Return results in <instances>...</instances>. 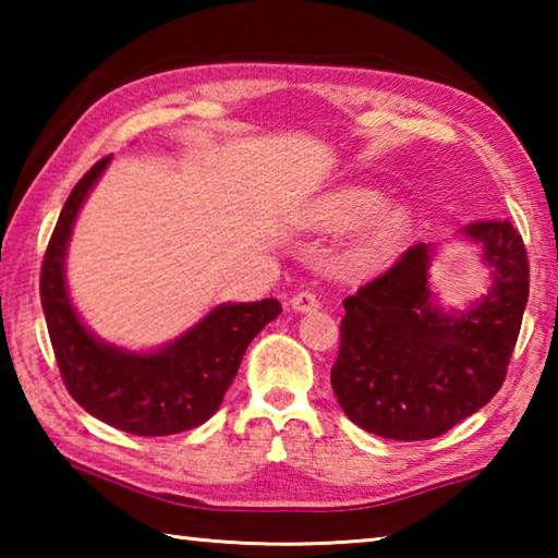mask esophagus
I'll use <instances>...</instances> for the list:
<instances>
[{
    "label": "esophagus",
    "mask_w": 558,
    "mask_h": 558,
    "mask_svg": "<svg viewBox=\"0 0 558 558\" xmlns=\"http://www.w3.org/2000/svg\"><path fill=\"white\" fill-rule=\"evenodd\" d=\"M290 307L295 310V313H300V315H307V313H315V310L319 307V300H317L315 292L302 290V292H298L295 298L290 300Z\"/></svg>",
    "instance_id": "esophagus-1"
}]
</instances>
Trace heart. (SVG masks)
I'll return each instance as SVG.
<instances>
[{
    "mask_svg": "<svg viewBox=\"0 0 558 558\" xmlns=\"http://www.w3.org/2000/svg\"><path fill=\"white\" fill-rule=\"evenodd\" d=\"M386 204L381 189L366 184L337 186L310 204L305 223L313 231L344 233L362 229L349 245L347 266L372 276L399 258L413 229L409 206Z\"/></svg>",
    "mask_w": 558,
    "mask_h": 558,
    "instance_id": "obj_1",
    "label": "heart"
}]
</instances>
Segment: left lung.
I'll return each instance as SVG.
<instances>
[{
	"instance_id": "obj_1",
	"label": "left lung",
	"mask_w": 558,
	"mask_h": 558,
	"mask_svg": "<svg viewBox=\"0 0 558 558\" xmlns=\"http://www.w3.org/2000/svg\"><path fill=\"white\" fill-rule=\"evenodd\" d=\"M487 268V292L442 307L430 288L438 245L418 243L344 300L332 389L359 428L428 440L477 413L499 391L529 298L522 235L509 221L462 226Z\"/></svg>"
}]
</instances>
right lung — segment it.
<instances>
[{
    "label": "right lung",
    "instance_id": "obj_1",
    "mask_svg": "<svg viewBox=\"0 0 558 558\" xmlns=\"http://www.w3.org/2000/svg\"><path fill=\"white\" fill-rule=\"evenodd\" d=\"M112 155L93 165L73 186L41 266V307L63 384L75 403L132 436H172L202 426L219 411L245 349L280 313L276 298L223 302L199 323L157 349L106 342L73 307L65 256L75 219Z\"/></svg>",
    "mask_w": 558,
    "mask_h": 558
}]
</instances>
